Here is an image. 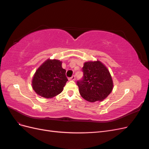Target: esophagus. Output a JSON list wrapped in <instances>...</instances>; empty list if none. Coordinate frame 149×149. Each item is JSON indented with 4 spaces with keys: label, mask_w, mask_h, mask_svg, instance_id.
Listing matches in <instances>:
<instances>
[{
    "label": "esophagus",
    "mask_w": 149,
    "mask_h": 149,
    "mask_svg": "<svg viewBox=\"0 0 149 149\" xmlns=\"http://www.w3.org/2000/svg\"><path fill=\"white\" fill-rule=\"evenodd\" d=\"M76 79V77H75V76L74 75H73V76H71V78H69V80H73V81H74Z\"/></svg>",
    "instance_id": "1"
}]
</instances>
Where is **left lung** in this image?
<instances>
[{"label": "left lung", "instance_id": "8db88e82", "mask_svg": "<svg viewBox=\"0 0 149 149\" xmlns=\"http://www.w3.org/2000/svg\"><path fill=\"white\" fill-rule=\"evenodd\" d=\"M83 72V78L77 81L81 96L91 102L106 98L113 88V82L107 68L100 61H88L84 63Z\"/></svg>", "mask_w": 149, "mask_h": 149}]
</instances>
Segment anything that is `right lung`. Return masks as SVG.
I'll use <instances>...</instances> for the list:
<instances>
[{
	"instance_id": "obj_1",
	"label": "right lung",
	"mask_w": 149,
	"mask_h": 149,
	"mask_svg": "<svg viewBox=\"0 0 149 149\" xmlns=\"http://www.w3.org/2000/svg\"><path fill=\"white\" fill-rule=\"evenodd\" d=\"M58 60H47L40 66L32 79V88L40 96L52 98L61 93L68 81L66 70Z\"/></svg>"
}]
</instances>
